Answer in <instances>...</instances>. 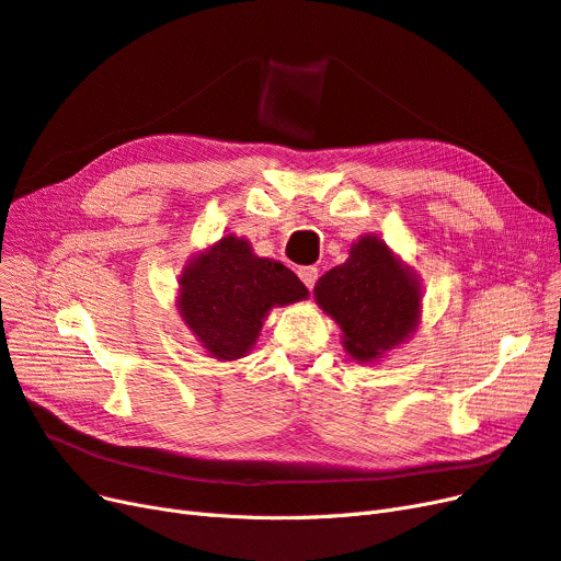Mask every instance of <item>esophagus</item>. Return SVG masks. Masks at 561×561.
Returning a JSON list of instances; mask_svg holds the SVG:
<instances>
[{
    "mask_svg": "<svg viewBox=\"0 0 561 561\" xmlns=\"http://www.w3.org/2000/svg\"><path fill=\"white\" fill-rule=\"evenodd\" d=\"M298 277H300V279H302V284H305V286L310 288V291H312L314 284H317V277H319V270H317L314 265L300 267V270H298Z\"/></svg>",
    "mask_w": 561,
    "mask_h": 561,
    "instance_id": "obj_1",
    "label": "esophagus"
}]
</instances>
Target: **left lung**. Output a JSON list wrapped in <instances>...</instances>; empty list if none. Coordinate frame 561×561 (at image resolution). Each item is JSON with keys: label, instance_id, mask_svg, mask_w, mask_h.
<instances>
[{"label": "left lung", "instance_id": "obj_1", "mask_svg": "<svg viewBox=\"0 0 561 561\" xmlns=\"http://www.w3.org/2000/svg\"><path fill=\"white\" fill-rule=\"evenodd\" d=\"M422 279L373 232L352 242L350 259L329 270L314 300L342 331V347L358 364L399 350L422 319Z\"/></svg>", "mask_w": 561, "mask_h": 561}]
</instances>
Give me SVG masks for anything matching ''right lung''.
Masks as SVG:
<instances>
[{"instance_id":"obj_1","label":"right lung","mask_w":561,"mask_h":561,"mask_svg":"<svg viewBox=\"0 0 561 561\" xmlns=\"http://www.w3.org/2000/svg\"><path fill=\"white\" fill-rule=\"evenodd\" d=\"M294 270L261 259L247 238L226 232L193 254L179 275V317L209 358L238 360L254 350L273 307L307 300Z\"/></svg>"}]
</instances>
